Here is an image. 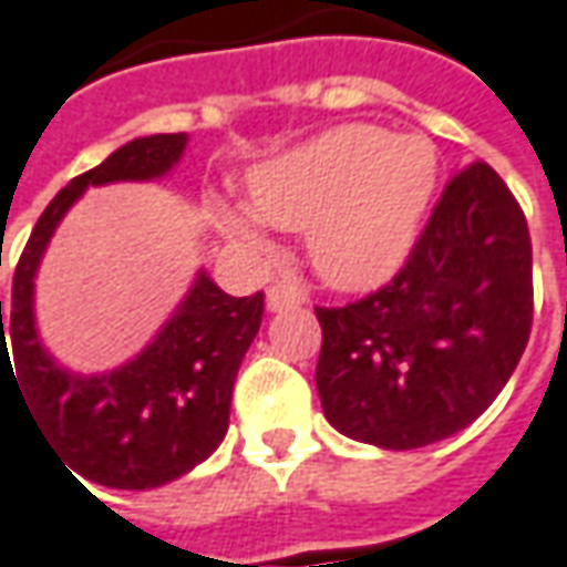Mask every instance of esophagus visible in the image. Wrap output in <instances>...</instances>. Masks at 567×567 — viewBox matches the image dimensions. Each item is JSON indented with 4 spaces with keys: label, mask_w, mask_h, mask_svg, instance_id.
I'll return each mask as SVG.
<instances>
[{
    "label": "esophagus",
    "mask_w": 567,
    "mask_h": 567,
    "mask_svg": "<svg viewBox=\"0 0 567 567\" xmlns=\"http://www.w3.org/2000/svg\"><path fill=\"white\" fill-rule=\"evenodd\" d=\"M299 302H302V296L292 290V287H284V284H275V287H268V292H265V306H268V311L296 308Z\"/></svg>",
    "instance_id": "esophagus-1"
}]
</instances>
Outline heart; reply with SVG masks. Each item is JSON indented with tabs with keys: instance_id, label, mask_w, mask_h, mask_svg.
<instances>
[{
	"instance_id": "heart-1",
	"label": "heart",
	"mask_w": 567,
	"mask_h": 567,
	"mask_svg": "<svg viewBox=\"0 0 567 567\" xmlns=\"http://www.w3.org/2000/svg\"><path fill=\"white\" fill-rule=\"evenodd\" d=\"M439 185V151L425 135L349 123L252 166L246 206L213 197L218 231L246 246L265 225L306 228L315 271L339 290H364L410 252Z\"/></svg>"
}]
</instances>
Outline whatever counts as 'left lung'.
<instances>
[{"mask_svg": "<svg viewBox=\"0 0 567 567\" xmlns=\"http://www.w3.org/2000/svg\"><path fill=\"white\" fill-rule=\"evenodd\" d=\"M534 318L525 213L487 163L451 178L408 265L346 308H318L323 416L413 451L478 420L513 377Z\"/></svg>", "mask_w": 567, "mask_h": 567, "instance_id": "1", "label": "left lung"}]
</instances>
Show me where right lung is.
Here are the masks:
<instances>
[{
    "label": "right lung",
    "mask_w": 567,
    "mask_h": 567,
    "mask_svg": "<svg viewBox=\"0 0 567 567\" xmlns=\"http://www.w3.org/2000/svg\"><path fill=\"white\" fill-rule=\"evenodd\" d=\"M185 147V132L147 135L76 175L39 216L11 284L8 333L16 367L2 327V385L6 377L14 380L52 451L95 485L120 491L169 485L213 454L228 432L240 361L259 333L265 296H228L200 268L157 336L126 364L76 373L58 364L39 339V265L70 206L89 187L166 178Z\"/></svg>",
    "instance_id": "1"
}]
</instances>
